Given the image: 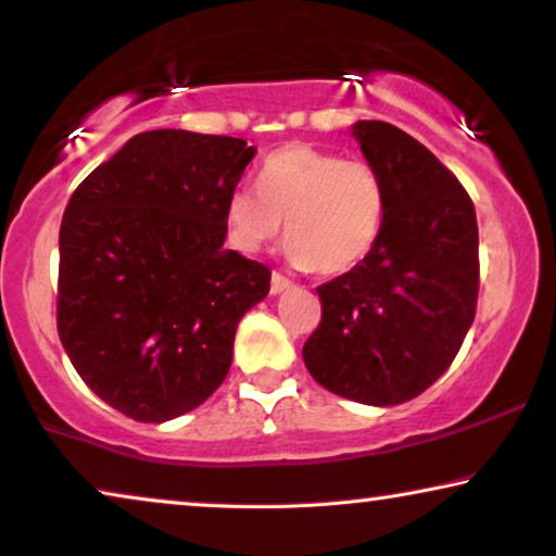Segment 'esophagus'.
Instances as JSON below:
<instances>
[{
    "label": "esophagus",
    "instance_id": "obj_1",
    "mask_svg": "<svg viewBox=\"0 0 556 556\" xmlns=\"http://www.w3.org/2000/svg\"><path fill=\"white\" fill-rule=\"evenodd\" d=\"M291 288V280H288L286 276H280V273H273L270 276V293H283Z\"/></svg>",
    "mask_w": 556,
    "mask_h": 556
}]
</instances>
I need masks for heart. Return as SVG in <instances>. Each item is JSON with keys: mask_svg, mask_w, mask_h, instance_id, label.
<instances>
[{"mask_svg": "<svg viewBox=\"0 0 556 556\" xmlns=\"http://www.w3.org/2000/svg\"><path fill=\"white\" fill-rule=\"evenodd\" d=\"M386 178L363 157L286 146L265 157L257 191L235 189L225 204L229 242L261 252L283 232L288 261L319 276H342L370 255L383 232Z\"/></svg>", "mask_w": 556, "mask_h": 556, "instance_id": "b5f03b06", "label": "heart"}]
</instances>
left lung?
<instances>
[{"instance_id": "8db88e82", "label": "left lung", "mask_w": 556, "mask_h": 556, "mask_svg": "<svg viewBox=\"0 0 556 556\" xmlns=\"http://www.w3.org/2000/svg\"><path fill=\"white\" fill-rule=\"evenodd\" d=\"M352 135L386 178L383 232L357 268L316 288L321 321L304 363L342 399L395 406L437 383L463 348L478 308V219L419 140L378 119Z\"/></svg>"}]
</instances>
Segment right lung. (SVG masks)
Returning a JSON list of instances; mask_svg holds the SVG:
<instances>
[{
    "label": "right lung",
    "mask_w": 556,
    "mask_h": 556,
    "mask_svg": "<svg viewBox=\"0 0 556 556\" xmlns=\"http://www.w3.org/2000/svg\"><path fill=\"white\" fill-rule=\"evenodd\" d=\"M255 148L153 129L125 142L63 212L55 321L81 380L135 421L161 424L225 383L237 324L270 268L225 250V204Z\"/></svg>",
    "instance_id": "1"
}]
</instances>
